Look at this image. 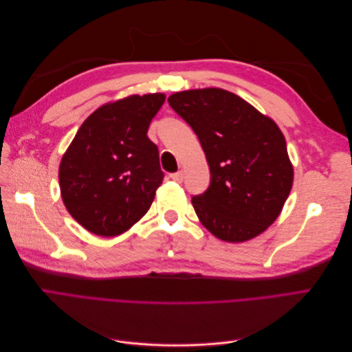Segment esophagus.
<instances>
[{
    "mask_svg": "<svg viewBox=\"0 0 352 352\" xmlns=\"http://www.w3.org/2000/svg\"><path fill=\"white\" fill-rule=\"evenodd\" d=\"M170 177H172L175 182H177V184H180V182H184V177H185V173L182 172V170H180V172H176V173H173V175H170Z\"/></svg>",
    "mask_w": 352,
    "mask_h": 352,
    "instance_id": "34e87169",
    "label": "esophagus"
}]
</instances>
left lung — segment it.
Returning <instances> with one entry per match:
<instances>
[{
  "label": "left lung",
  "instance_id": "obj_1",
  "mask_svg": "<svg viewBox=\"0 0 352 352\" xmlns=\"http://www.w3.org/2000/svg\"><path fill=\"white\" fill-rule=\"evenodd\" d=\"M167 101L192 127L208 162L210 186L192 197L202 225L226 242L260 235L280 214L294 180L278 124L219 88L176 92Z\"/></svg>",
  "mask_w": 352,
  "mask_h": 352
}]
</instances>
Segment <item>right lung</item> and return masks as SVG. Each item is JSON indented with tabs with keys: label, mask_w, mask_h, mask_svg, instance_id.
Here are the masks:
<instances>
[{
	"label": "right lung",
	"mask_w": 352,
	"mask_h": 352,
	"mask_svg": "<svg viewBox=\"0 0 352 352\" xmlns=\"http://www.w3.org/2000/svg\"><path fill=\"white\" fill-rule=\"evenodd\" d=\"M163 94L132 95L95 110L63 155L61 198L72 217L98 236H117L150 210L164 173L146 136Z\"/></svg>",
	"instance_id": "right-lung-1"
}]
</instances>
